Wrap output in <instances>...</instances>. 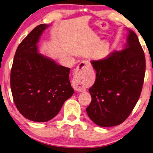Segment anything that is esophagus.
<instances>
[{"instance_id":"34e87169","label":"esophagus","mask_w":153,"mask_h":153,"mask_svg":"<svg viewBox=\"0 0 153 153\" xmlns=\"http://www.w3.org/2000/svg\"><path fill=\"white\" fill-rule=\"evenodd\" d=\"M92 68L91 64L88 61H83L77 66L74 74V79L72 81V87L75 91L83 92L85 90L83 85L84 74L88 70Z\"/></svg>"}]
</instances>
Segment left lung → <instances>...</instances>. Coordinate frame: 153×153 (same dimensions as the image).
I'll list each match as a JSON object with an SVG mask.
<instances>
[{
	"instance_id": "8db88e82",
	"label": "left lung",
	"mask_w": 153,
	"mask_h": 153,
	"mask_svg": "<svg viewBox=\"0 0 153 153\" xmlns=\"http://www.w3.org/2000/svg\"><path fill=\"white\" fill-rule=\"evenodd\" d=\"M125 49L114 50L105 59L92 61L96 80L89 92L86 108L90 119L101 127L121 124L129 117L140 97L146 71L143 50L133 31Z\"/></svg>"
}]
</instances>
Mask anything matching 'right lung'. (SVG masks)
I'll list each match as a JSON object with an SVG mask.
<instances>
[{
  "label": "right lung",
  "instance_id": "add662e5",
  "mask_svg": "<svg viewBox=\"0 0 153 153\" xmlns=\"http://www.w3.org/2000/svg\"><path fill=\"white\" fill-rule=\"evenodd\" d=\"M48 25L35 27L18 46L10 75L14 103L23 117L36 122L54 118L74 93L69 68L37 52V43Z\"/></svg>",
  "mask_w": 153,
  "mask_h": 153
}]
</instances>
